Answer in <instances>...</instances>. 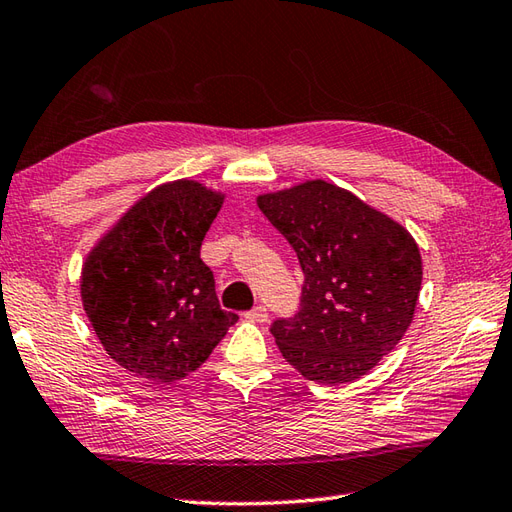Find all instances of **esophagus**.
Segmentation results:
<instances>
[{
  "mask_svg": "<svg viewBox=\"0 0 512 512\" xmlns=\"http://www.w3.org/2000/svg\"><path fill=\"white\" fill-rule=\"evenodd\" d=\"M247 318H249V320H256V322H265V320H267V309L258 305V307H254L252 311H249Z\"/></svg>",
  "mask_w": 512,
  "mask_h": 512,
  "instance_id": "1",
  "label": "esophagus"
}]
</instances>
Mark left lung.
<instances>
[{
    "label": "left lung",
    "instance_id": "left-lung-1",
    "mask_svg": "<svg viewBox=\"0 0 512 512\" xmlns=\"http://www.w3.org/2000/svg\"><path fill=\"white\" fill-rule=\"evenodd\" d=\"M296 249L305 285L300 311L271 325L302 378L347 384L369 373L409 329L422 256L409 229L322 179L256 196Z\"/></svg>",
    "mask_w": 512,
    "mask_h": 512
}]
</instances>
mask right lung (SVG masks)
Listing matches in <instances>:
<instances>
[{"label":"right lung","mask_w":512,"mask_h":512,"mask_svg":"<svg viewBox=\"0 0 512 512\" xmlns=\"http://www.w3.org/2000/svg\"><path fill=\"white\" fill-rule=\"evenodd\" d=\"M225 194L201 181L156 185L92 245L81 305L108 356L134 375L172 384L210 358L238 320L223 311L203 238Z\"/></svg>","instance_id":"1"}]
</instances>
